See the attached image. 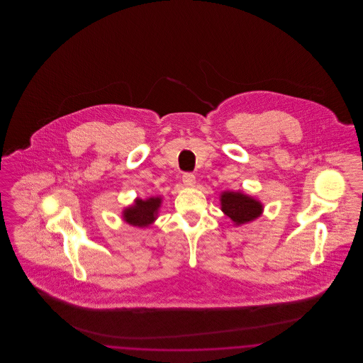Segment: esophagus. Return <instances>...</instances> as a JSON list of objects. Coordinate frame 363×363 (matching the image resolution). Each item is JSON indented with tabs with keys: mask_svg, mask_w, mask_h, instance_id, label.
<instances>
[{
	"mask_svg": "<svg viewBox=\"0 0 363 363\" xmlns=\"http://www.w3.org/2000/svg\"><path fill=\"white\" fill-rule=\"evenodd\" d=\"M182 182H184V185H185V186L191 188V186H194V184H196V177H194L193 174L190 173L184 174V177H182Z\"/></svg>",
	"mask_w": 363,
	"mask_h": 363,
	"instance_id": "34e87169",
	"label": "esophagus"
}]
</instances>
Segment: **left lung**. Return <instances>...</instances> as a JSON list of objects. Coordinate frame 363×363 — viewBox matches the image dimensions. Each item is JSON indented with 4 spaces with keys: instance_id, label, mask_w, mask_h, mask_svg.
<instances>
[{
    "instance_id": "obj_1",
    "label": "left lung",
    "mask_w": 363,
    "mask_h": 363,
    "mask_svg": "<svg viewBox=\"0 0 363 363\" xmlns=\"http://www.w3.org/2000/svg\"><path fill=\"white\" fill-rule=\"evenodd\" d=\"M220 209L233 220L234 225H242L259 219L264 206L259 200L242 190H225L220 193Z\"/></svg>"
}]
</instances>
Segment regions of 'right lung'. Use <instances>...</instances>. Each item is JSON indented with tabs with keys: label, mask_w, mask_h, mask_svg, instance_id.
<instances>
[{
	"label": "right lung",
	"mask_w": 363,
	"mask_h": 363,
	"mask_svg": "<svg viewBox=\"0 0 363 363\" xmlns=\"http://www.w3.org/2000/svg\"><path fill=\"white\" fill-rule=\"evenodd\" d=\"M162 201L163 200L160 196L148 197L145 200L136 199L133 204L123 208L122 219L128 225H135V227H148L157 219Z\"/></svg>",
	"instance_id": "right-lung-1"
}]
</instances>
